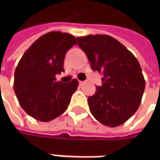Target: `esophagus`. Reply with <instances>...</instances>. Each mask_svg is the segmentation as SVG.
Masks as SVG:
<instances>
[{
    "label": "esophagus",
    "mask_w": 160,
    "mask_h": 160,
    "mask_svg": "<svg viewBox=\"0 0 160 160\" xmlns=\"http://www.w3.org/2000/svg\"><path fill=\"white\" fill-rule=\"evenodd\" d=\"M79 83H80V85H83V84L85 83V81H82V80H80V81H79Z\"/></svg>",
    "instance_id": "1"
}]
</instances>
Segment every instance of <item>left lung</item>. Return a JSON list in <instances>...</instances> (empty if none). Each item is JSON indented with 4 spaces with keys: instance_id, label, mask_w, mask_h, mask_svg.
<instances>
[{
    "instance_id": "obj_1",
    "label": "left lung",
    "mask_w": 160,
    "mask_h": 160,
    "mask_svg": "<svg viewBox=\"0 0 160 160\" xmlns=\"http://www.w3.org/2000/svg\"><path fill=\"white\" fill-rule=\"evenodd\" d=\"M92 68L103 76V85L88 98L90 111L103 125L117 127L137 111L144 94L145 80L136 57L108 35L77 38Z\"/></svg>"
}]
</instances>
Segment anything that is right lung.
I'll list each match as a JSON object with an SVG mask.
<instances>
[{
  "instance_id": "add662e5",
  "label": "right lung",
  "mask_w": 160,
  "mask_h": 160,
  "mask_svg": "<svg viewBox=\"0 0 160 160\" xmlns=\"http://www.w3.org/2000/svg\"><path fill=\"white\" fill-rule=\"evenodd\" d=\"M77 44L68 33L51 31L40 37L21 57L15 71L14 90L21 108L33 118L47 122L67 110L79 81H56L64 71L66 52Z\"/></svg>"
}]
</instances>
